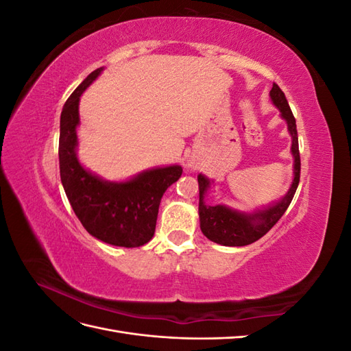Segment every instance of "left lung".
<instances>
[{
	"mask_svg": "<svg viewBox=\"0 0 351 351\" xmlns=\"http://www.w3.org/2000/svg\"><path fill=\"white\" fill-rule=\"evenodd\" d=\"M271 99L281 111L282 119L289 125V132L291 134V152L294 156V180L293 184L278 204L274 206L258 210L254 214H241V212L232 210L224 205L208 206L205 205V195L209 187V180L202 174L197 176L199 182V218H200V230L210 240L222 246H247L261 237L277 224L280 218L284 215L287 208L290 206L294 193L300 182V152H299V137H297L295 119L290 110V105L287 102L284 92L280 89L277 83L272 84L269 92Z\"/></svg>",
	"mask_w": 351,
	"mask_h": 351,
	"instance_id": "8db88e82",
	"label": "left lung"
}]
</instances>
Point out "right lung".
<instances>
[{
	"mask_svg": "<svg viewBox=\"0 0 351 351\" xmlns=\"http://www.w3.org/2000/svg\"><path fill=\"white\" fill-rule=\"evenodd\" d=\"M92 71L66 101L60 120V176L74 214L90 236L120 247H139L154 237L158 209L165 190L182 177L183 168H155L130 182L110 183L84 169L76 158L79 99L99 76Z\"/></svg>",
	"mask_w": 351,
	"mask_h": 351,
	"instance_id": "1",
	"label": "right lung"
}]
</instances>
